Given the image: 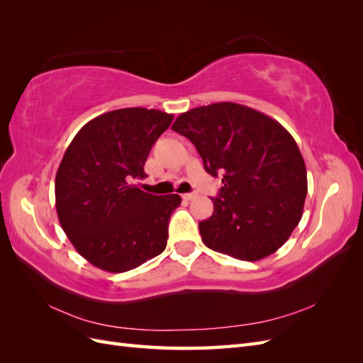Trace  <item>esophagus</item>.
Returning a JSON list of instances; mask_svg holds the SVG:
<instances>
[{
	"label": "esophagus",
	"instance_id": "1",
	"mask_svg": "<svg viewBox=\"0 0 363 363\" xmlns=\"http://www.w3.org/2000/svg\"><path fill=\"white\" fill-rule=\"evenodd\" d=\"M195 196H196V194H195V192H191V194H183L182 199L186 200V201H189V200H194Z\"/></svg>",
	"mask_w": 363,
	"mask_h": 363
}]
</instances>
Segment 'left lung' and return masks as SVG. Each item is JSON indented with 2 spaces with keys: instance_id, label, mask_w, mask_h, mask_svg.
Segmentation results:
<instances>
[{
  "instance_id": "8db88e82",
  "label": "left lung",
  "mask_w": 363,
  "mask_h": 363,
  "mask_svg": "<svg viewBox=\"0 0 363 363\" xmlns=\"http://www.w3.org/2000/svg\"><path fill=\"white\" fill-rule=\"evenodd\" d=\"M172 130L188 138L223 188L211 218L199 223L206 247L256 262L276 252L303 216L307 172L289 131L276 119L236 103L182 113Z\"/></svg>"
}]
</instances>
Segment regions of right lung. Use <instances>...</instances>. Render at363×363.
<instances>
[{
    "instance_id": "1",
    "label": "right lung",
    "mask_w": 363,
    "mask_h": 363,
    "mask_svg": "<svg viewBox=\"0 0 363 363\" xmlns=\"http://www.w3.org/2000/svg\"><path fill=\"white\" fill-rule=\"evenodd\" d=\"M174 116L127 107L94 118L71 140L56 174L59 223L94 267L125 272L167 248L168 223L180 195L140 191L151 147Z\"/></svg>"
}]
</instances>
